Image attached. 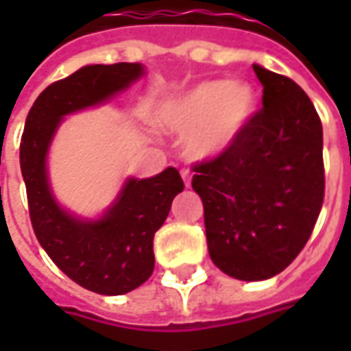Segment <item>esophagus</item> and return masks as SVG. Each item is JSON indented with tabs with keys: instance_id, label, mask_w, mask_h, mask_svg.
Listing matches in <instances>:
<instances>
[{
	"instance_id": "obj_1",
	"label": "esophagus",
	"mask_w": 351,
	"mask_h": 351,
	"mask_svg": "<svg viewBox=\"0 0 351 351\" xmlns=\"http://www.w3.org/2000/svg\"><path fill=\"white\" fill-rule=\"evenodd\" d=\"M182 178H183V183H185V187H191V176H189V171H187V169H182Z\"/></svg>"
}]
</instances>
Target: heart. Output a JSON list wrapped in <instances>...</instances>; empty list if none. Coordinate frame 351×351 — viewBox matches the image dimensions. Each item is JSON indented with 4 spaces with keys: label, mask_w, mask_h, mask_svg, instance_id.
I'll return each mask as SVG.
<instances>
[{
    "label": "heart",
    "mask_w": 351,
    "mask_h": 351,
    "mask_svg": "<svg viewBox=\"0 0 351 351\" xmlns=\"http://www.w3.org/2000/svg\"><path fill=\"white\" fill-rule=\"evenodd\" d=\"M256 89L242 80H203L164 97L152 111L158 127L187 132L185 150L195 160H213L232 148L256 113Z\"/></svg>",
    "instance_id": "1"
}]
</instances>
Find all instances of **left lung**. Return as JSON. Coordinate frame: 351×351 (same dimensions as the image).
<instances>
[{
	"label": "left lung",
	"instance_id": "8db88e82",
	"mask_svg": "<svg viewBox=\"0 0 351 351\" xmlns=\"http://www.w3.org/2000/svg\"><path fill=\"white\" fill-rule=\"evenodd\" d=\"M262 109L223 156L195 166L213 263L226 276L281 274L315 228L324 199L322 125L293 80L254 64Z\"/></svg>",
	"mask_w": 351,
	"mask_h": 351
}]
</instances>
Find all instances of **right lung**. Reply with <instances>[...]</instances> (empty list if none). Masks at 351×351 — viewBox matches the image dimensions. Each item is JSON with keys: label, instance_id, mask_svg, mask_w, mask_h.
I'll return each instance as SVG.
<instances>
[{"label": "right lung", "instance_id": "right-lung-1", "mask_svg": "<svg viewBox=\"0 0 351 351\" xmlns=\"http://www.w3.org/2000/svg\"><path fill=\"white\" fill-rule=\"evenodd\" d=\"M146 74L134 62L89 64L48 86L33 103L21 138V173L33 230L50 260L84 289L125 295L154 271V234L183 191L176 168L138 180L127 178L115 201L97 219L64 209L50 187L48 150L64 117L103 105Z\"/></svg>", "mask_w": 351, "mask_h": 351}]
</instances>
